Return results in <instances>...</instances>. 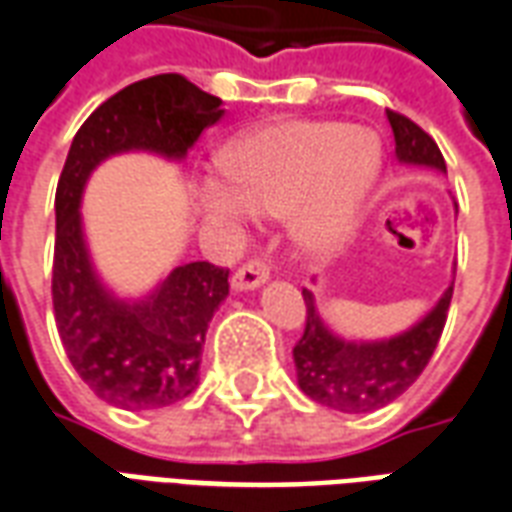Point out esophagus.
Here are the masks:
<instances>
[{"instance_id":"esophagus-1","label":"esophagus","mask_w":512,"mask_h":512,"mask_svg":"<svg viewBox=\"0 0 512 512\" xmlns=\"http://www.w3.org/2000/svg\"><path fill=\"white\" fill-rule=\"evenodd\" d=\"M268 279V266L263 260H246L244 266L238 268L233 279H230V285L236 287V290H252V287L263 285Z\"/></svg>"}]
</instances>
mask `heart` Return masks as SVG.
I'll list each match as a JSON object with an SVG mask.
<instances>
[{
	"label": "heart",
	"instance_id": "obj_1",
	"mask_svg": "<svg viewBox=\"0 0 512 512\" xmlns=\"http://www.w3.org/2000/svg\"><path fill=\"white\" fill-rule=\"evenodd\" d=\"M225 179L198 187L203 214L244 225L249 214H290V230L312 255H331L358 230L382 173V146L344 121L287 119L260 127L222 154Z\"/></svg>",
	"mask_w": 512,
	"mask_h": 512
}]
</instances>
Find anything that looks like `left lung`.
Here are the masks:
<instances>
[{
	"instance_id": "1",
	"label": "left lung",
	"mask_w": 512,
	"mask_h": 512,
	"mask_svg": "<svg viewBox=\"0 0 512 512\" xmlns=\"http://www.w3.org/2000/svg\"><path fill=\"white\" fill-rule=\"evenodd\" d=\"M396 157L407 165H423L445 173L442 151L429 132H423L396 111H388ZM453 285L442 293L431 309L410 331L382 342H344L328 331L317 312L314 295L304 290L306 328L295 342L293 361L298 388L317 404L339 412L380 410L418 380L431 355L437 350L439 336L448 320Z\"/></svg>"
}]
</instances>
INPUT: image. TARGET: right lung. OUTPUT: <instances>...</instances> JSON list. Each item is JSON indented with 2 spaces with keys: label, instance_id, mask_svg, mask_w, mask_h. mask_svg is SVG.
Wrapping results in <instances>:
<instances>
[{
  "label": "right lung",
  "instance_id": "obj_1",
  "mask_svg": "<svg viewBox=\"0 0 512 512\" xmlns=\"http://www.w3.org/2000/svg\"><path fill=\"white\" fill-rule=\"evenodd\" d=\"M222 100L179 73L130 83L75 132L56 187L54 317L81 380L121 410H160L198 388L206 331L227 298V268L198 260L170 271L149 298H113L89 263L81 192L97 165L119 151H157L181 160L200 132L222 119Z\"/></svg>",
  "mask_w": 512,
  "mask_h": 512
}]
</instances>
